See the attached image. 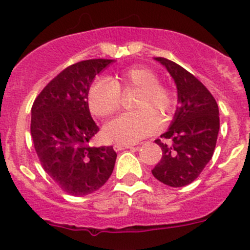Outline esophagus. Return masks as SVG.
<instances>
[{
	"instance_id": "34e87169",
	"label": "esophagus",
	"mask_w": 250,
	"mask_h": 250,
	"mask_svg": "<svg viewBox=\"0 0 250 250\" xmlns=\"http://www.w3.org/2000/svg\"><path fill=\"white\" fill-rule=\"evenodd\" d=\"M133 145L132 144H121V143H117L113 145V148H115L116 151H121V150H125V148H132Z\"/></svg>"
}]
</instances>
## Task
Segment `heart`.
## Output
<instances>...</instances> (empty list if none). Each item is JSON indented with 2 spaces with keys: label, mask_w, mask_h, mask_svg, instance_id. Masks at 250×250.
<instances>
[{
  "label": "heart",
  "mask_w": 250,
  "mask_h": 250,
  "mask_svg": "<svg viewBox=\"0 0 250 250\" xmlns=\"http://www.w3.org/2000/svg\"><path fill=\"white\" fill-rule=\"evenodd\" d=\"M139 88L135 107L139 110L122 113L110 121L105 127V137L121 144H135L150 135L160 127V117L156 109L163 115L175 107L173 92L160 84V78L152 70L144 66H133L118 72L115 80L97 78L88 89V105L93 115L107 117L120 109L121 88Z\"/></svg>",
  "instance_id": "heart-1"
}]
</instances>
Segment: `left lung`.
Instances as JSON below:
<instances>
[{
	"label": "left lung",
	"instance_id": "left-lung-1",
	"mask_svg": "<svg viewBox=\"0 0 250 250\" xmlns=\"http://www.w3.org/2000/svg\"><path fill=\"white\" fill-rule=\"evenodd\" d=\"M156 60L174 78L180 106L169 129L155 140L162 158L151 172L166 185L183 188L196 180L213 157L220 128L219 107L206 85L188 70L166 58Z\"/></svg>",
	"mask_w": 250,
	"mask_h": 250
}]
</instances>
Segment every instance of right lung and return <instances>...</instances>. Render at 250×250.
<instances>
[{"instance_id": "obj_1", "label": "right lung", "mask_w": 250, "mask_h": 250, "mask_svg": "<svg viewBox=\"0 0 250 250\" xmlns=\"http://www.w3.org/2000/svg\"><path fill=\"white\" fill-rule=\"evenodd\" d=\"M112 59H89L62 70L37 95L31 107V137L42 168L71 196L99 190L112 174V146L93 147L99 132L88 107L92 81Z\"/></svg>"}]
</instances>
